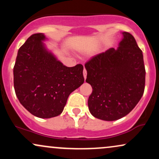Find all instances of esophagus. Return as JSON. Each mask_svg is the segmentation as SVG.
<instances>
[{
  "mask_svg": "<svg viewBox=\"0 0 159 159\" xmlns=\"http://www.w3.org/2000/svg\"><path fill=\"white\" fill-rule=\"evenodd\" d=\"M84 79H86V78H87V70H86L85 68L84 69Z\"/></svg>",
  "mask_w": 159,
  "mask_h": 159,
  "instance_id": "obj_1",
  "label": "esophagus"
}]
</instances>
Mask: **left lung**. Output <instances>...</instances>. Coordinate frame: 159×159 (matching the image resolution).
<instances>
[{
  "instance_id": "left-lung-1",
  "label": "left lung",
  "mask_w": 159,
  "mask_h": 159,
  "mask_svg": "<svg viewBox=\"0 0 159 159\" xmlns=\"http://www.w3.org/2000/svg\"><path fill=\"white\" fill-rule=\"evenodd\" d=\"M117 49L109 48L85 63L92 86L88 107L94 117L114 121L133 110L143 96L146 71L143 52L132 34L123 32Z\"/></svg>"
}]
</instances>
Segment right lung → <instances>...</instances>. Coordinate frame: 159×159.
Segmentation results:
<instances>
[{"mask_svg": "<svg viewBox=\"0 0 159 159\" xmlns=\"http://www.w3.org/2000/svg\"><path fill=\"white\" fill-rule=\"evenodd\" d=\"M43 34H33L18 52L13 68L14 88L30 114L48 119L63 112L67 98L84 81V67H67L48 51Z\"/></svg>", "mask_w": 159, "mask_h": 159, "instance_id": "1", "label": "right lung"}]
</instances>
